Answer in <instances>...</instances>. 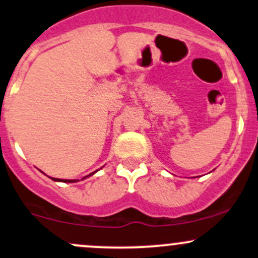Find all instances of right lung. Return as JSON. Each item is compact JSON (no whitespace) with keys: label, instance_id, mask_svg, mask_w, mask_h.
Returning <instances> with one entry per match:
<instances>
[{"label":"right lung","instance_id":"obj_1","mask_svg":"<svg viewBox=\"0 0 258 258\" xmlns=\"http://www.w3.org/2000/svg\"><path fill=\"white\" fill-rule=\"evenodd\" d=\"M94 172H97V171H94ZM94 172H92V174L87 175L86 177H88V176H92V175L94 174ZM86 177H83V179H86ZM51 179H52L53 181H61V182H76V181H78V180H62V179H53V177H51Z\"/></svg>","mask_w":258,"mask_h":258}]
</instances>
